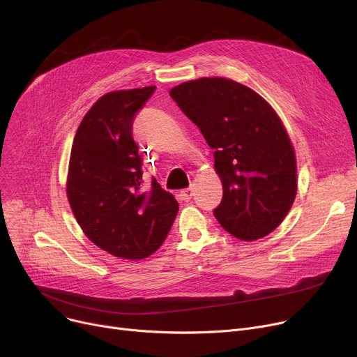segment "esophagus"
I'll list each match as a JSON object with an SVG mask.
<instances>
[{
    "instance_id": "obj_1",
    "label": "esophagus",
    "mask_w": 357,
    "mask_h": 357,
    "mask_svg": "<svg viewBox=\"0 0 357 357\" xmlns=\"http://www.w3.org/2000/svg\"><path fill=\"white\" fill-rule=\"evenodd\" d=\"M192 195H194V191L191 188H186V190L181 191V194H179L182 201H190L192 198Z\"/></svg>"
}]
</instances>
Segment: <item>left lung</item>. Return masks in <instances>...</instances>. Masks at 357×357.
I'll use <instances>...</instances> for the list:
<instances>
[{
	"label": "left lung",
	"mask_w": 357,
	"mask_h": 357,
	"mask_svg": "<svg viewBox=\"0 0 357 357\" xmlns=\"http://www.w3.org/2000/svg\"><path fill=\"white\" fill-rule=\"evenodd\" d=\"M169 93L214 149L222 183L214 215L224 230L246 241L272 233L296 195L294 146L275 109L227 78L188 81Z\"/></svg>",
	"instance_id": "1"
}]
</instances>
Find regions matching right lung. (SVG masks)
<instances>
[{
	"mask_svg": "<svg viewBox=\"0 0 357 357\" xmlns=\"http://www.w3.org/2000/svg\"><path fill=\"white\" fill-rule=\"evenodd\" d=\"M155 88L105 93L82 119L70 150L66 194L72 213L93 245L121 259L155 253L179 208L156 179L142 190L133 120Z\"/></svg>",
	"mask_w": 357,
	"mask_h": 357,
	"instance_id": "add662e5",
	"label": "right lung"
}]
</instances>
